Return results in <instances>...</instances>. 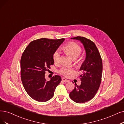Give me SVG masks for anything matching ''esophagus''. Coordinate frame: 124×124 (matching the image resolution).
I'll return each instance as SVG.
<instances>
[{
	"label": "esophagus",
	"mask_w": 124,
	"mask_h": 124,
	"mask_svg": "<svg viewBox=\"0 0 124 124\" xmlns=\"http://www.w3.org/2000/svg\"><path fill=\"white\" fill-rule=\"evenodd\" d=\"M62 80L63 82H69V80H67V79H66L65 78H62Z\"/></svg>",
	"instance_id": "obj_1"
}]
</instances>
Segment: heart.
I'll use <instances>...</instances> for the list:
<instances>
[{"label": "heart", "mask_w": 124, "mask_h": 124, "mask_svg": "<svg viewBox=\"0 0 124 124\" xmlns=\"http://www.w3.org/2000/svg\"><path fill=\"white\" fill-rule=\"evenodd\" d=\"M62 49L66 53L70 55L73 59H75V60H76V59L80 55L82 51L81 46L77 43L74 42L68 43L62 47ZM61 57V53L58 50H57L53 55V59L54 63H58L60 62ZM76 62L77 63H80L81 61L80 60L76 61ZM74 72V70L72 68L63 67L58 72L61 75L65 77H68L71 74L73 73Z\"/></svg>", "instance_id": "1"}]
</instances>
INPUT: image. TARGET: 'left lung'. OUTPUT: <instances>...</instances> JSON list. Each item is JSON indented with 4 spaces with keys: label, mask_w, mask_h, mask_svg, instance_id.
Returning <instances> with one entry per match:
<instances>
[{
    "label": "left lung",
    "mask_w": 124,
    "mask_h": 124,
    "mask_svg": "<svg viewBox=\"0 0 124 124\" xmlns=\"http://www.w3.org/2000/svg\"><path fill=\"white\" fill-rule=\"evenodd\" d=\"M72 39L80 41L86 51V58L80 68L82 74L80 76L81 85H77L70 93L71 99L77 103H83L92 100L99 88L102 80V61L95 44L85 37H76Z\"/></svg>",
    "instance_id": "8db88e82"
}]
</instances>
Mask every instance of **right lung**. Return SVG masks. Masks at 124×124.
<instances>
[{"label":"right lung","instance_id":"1","mask_svg":"<svg viewBox=\"0 0 124 124\" xmlns=\"http://www.w3.org/2000/svg\"><path fill=\"white\" fill-rule=\"evenodd\" d=\"M41 38L32 41L21 58V78L28 95L34 100L46 102L54 96L55 88L62 81L60 76L46 81L45 72L53 65V55L65 40Z\"/></svg>","mask_w":124,"mask_h":124}]
</instances>
